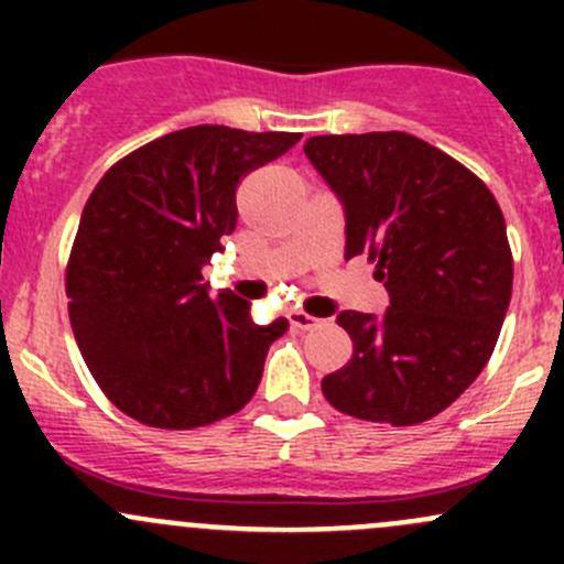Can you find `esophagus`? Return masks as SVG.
<instances>
[{
    "label": "esophagus",
    "instance_id": "1",
    "mask_svg": "<svg viewBox=\"0 0 564 564\" xmlns=\"http://www.w3.org/2000/svg\"><path fill=\"white\" fill-rule=\"evenodd\" d=\"M289 324H292V329H314L322 324V318L305 314V311H289Z\"/></svg>",
    "mask_w": 564,
    "mask_h": 564
}]
</instances>
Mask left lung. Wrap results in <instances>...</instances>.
Returning a JSON list of instances; mask_svg holds the SVG:
<instances>
[{
    "instance_id": "8db88e82",
    "label": "left lung",
    "mask_w": 564,
    "mask_h": 564,
    "mask_svg": "<svg viewBox=\"0 0 564 564\" xmlns=\"http://www.w3.org/2000/svg\"><path fill=\"white\" fill-rule=\"evenodd\" d=\"M305 155L346 215V259L384 281V316L344 311L351 357L322 379L338 412L390 425L440 414L486 368L513 292L505 215L486 182L417 135H314Z\"/></svg>"
}]
</instances>
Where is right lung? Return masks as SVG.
Masks as SVG:
<instances>
[{
	"label": "right lung",
	"mask_w": 564,
	"mask_h": 564,
	"mask_svg": "<svg viewBox=\"0 0 564 564\" xmlns=\"http://www.w3.org/2000/svg\"><path fill=\"white\" fill-rule=\"evenodd\" d=\"M300 133L226 124L174 130L124 155L95 185L65 272L84 362L108 401L150 429L187 431L253 398L286 318L253 324L202 267L237 226V187Z\"/></svg>",
	"instance_id": "right-lung-1"
}]
</instances>
